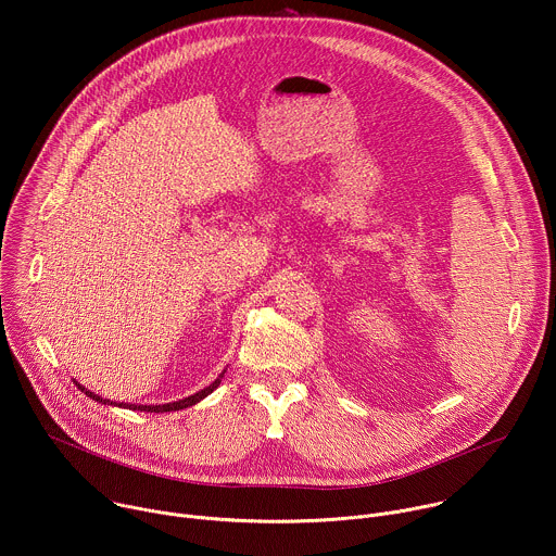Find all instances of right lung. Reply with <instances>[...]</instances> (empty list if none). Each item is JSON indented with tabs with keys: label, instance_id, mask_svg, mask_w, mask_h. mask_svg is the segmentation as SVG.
Masks as SVG:
<instances>
[{
	"label": "right lung",
	"instance_id": "right-lung-1",
	"mask_svg": "<svg viewBox=\"0 0 556 556\" xmlns=\"http://www.w3.org/2000/svg\"><path fill=\"white\" fill-rule=\"evenodd\" d=\"M226 371V369H224ZM224 371L208 384V387H204V389H200V391H195L193 395H189V399H182V401H176V403H165V405H131V403H114V401H110V399H101L99 393H94V391H90L88 387H84L81 382H76L74 380V384L81 389L88 399H92L94 403H101V405H112V407H121V409H131V412H147V414H165V412H180V409H187V407H193V405H198L202 399H206L208 393H213L217 387H219V382H222V378H224Z\"/></svg>",
	"mask_w": 556,
	"mask_h": 556
}]
</instances>
